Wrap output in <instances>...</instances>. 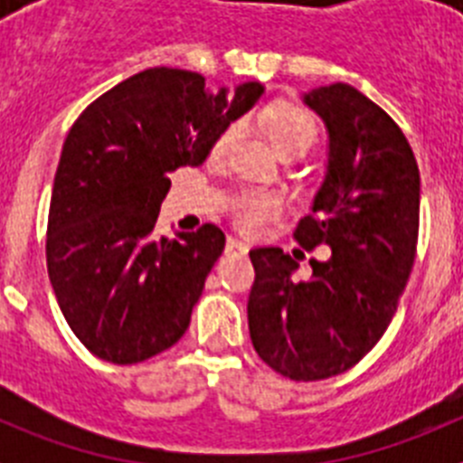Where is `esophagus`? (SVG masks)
Masks as SVG:
<instances>
[{
	"instance_id": "esophagus-1",
	"label": "esophagus",
	"mask_w": 463,
	"mask_h": 463,
	"mask_svg": "<svg viewBox=\"0 0 463 463\" xmlns=\"http://www.w3.org/2000/svg\"><path fill=\"white\" fill-rule=\"evenodd\" d=\"M224 250H227V255H245V252H248V243H243V241L232 239V236H229L227 245H224Z\"/></svg>"
}]
</instances>
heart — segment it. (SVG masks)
I'll list each match as a JSON object with an SVG mask.
<instances>
[{
	"label": "heart",
	"mask_w": 463,
	"mask_h": 463,
	"mask_svg": "<svg viewBox=\"0 0 463 463\" xmlns=\"http://www.w3.org/2000/svg\"><path fill=\"white\" fill-rule=\"evenodd\" d=\"M269 138H271L273 148L280 155H289L294 150H306L308 153L317 143V122L313 120L310 113H306L298 106H282L271 116L267 125ZM241 125H229L211 148L213 159H224L229 150L234 148L239 141ZM280 215V202L276 196L264 194V192H243L234 196L232 202V220L236 227L245 234H257L269 220Z\"/></svg>",
	"instance_id": "obj_1"
}]
</instances>
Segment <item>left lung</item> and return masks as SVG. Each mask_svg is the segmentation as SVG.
<instances>
[{"label": "left lung", "mask_w": 463, "mask_h": 463, "mask_svg": "<svg viewBox=\"0 0 463 463\" xmlns=\"http://www.w3.org/2000/svg\"><path fill=\"white\" fill-rule=\"evenodd\" d=\"M325 120L329 165L313 213L294 241L329 245L313 276L294 280V257L250 250V338L261 362L297 383L353 369L383 338L406 289L420 232V169L411 143L378 104L347 83L304 94Z\"/></svg>", "instance_id": "obj_1"}]
</instances>
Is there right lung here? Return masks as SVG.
<instances>
[{"mask_svg":"<svg viewBox=\"0 0 463 463\" xmlns=\"http://www.w3.org/2000/svg\"><path fill=\"white\" fill-rule=\"evenodd\" d=\"M264 88L234 97L202 73L155 67L94 99L69 129L48 211L46 261L64 320L94 357L138 364L190 326L222 229L153 239L178 166H199Z\"/></svg>","mask_w":463,"mask_h":463,"instance_id":"1","label":"right lung"}]
</instances>
